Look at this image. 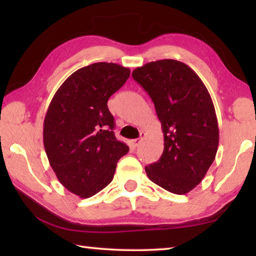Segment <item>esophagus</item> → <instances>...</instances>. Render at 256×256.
Masks as SVG:
<instances>
[{
  "mask_svg": "<svg viewBox=\"0 0 256 256\" xmlns=\"http://www.w3.org/2000/svg\"><path fill=\"white\" fill-rule=\"evenodd\" d=\"M144 136H146V133L144 132H141L140 133V138H134V140H131V141H130V144H131L132 148H136V146L140 144V142L142 141V138H144Z\"/></svg>",
  "mask_w": 256,
  "mask_h": 256,
  "instance_id": "1",
  "label": "esophagus"
}]
</instances>
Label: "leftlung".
Masks as SVG:
<instances>
[{
    "label": "left lung",
    "instance_id": "left-lung-1",
    "mask_svg": "<svg viewBox=\"0 0 256 256\" xmlns=\"http://www.w3.org/2000/svg\"><path fill=\"white\" fill-rule=\"evenodd\" d=\"M154 104L164 151L146 167L150 180L174 194H186L204 178L219 144V128L206 86L186 64L159 60L132 72Z\"/></svg>",
    "mask_w": 256,
    "mask_h": 256
}]
</instances>
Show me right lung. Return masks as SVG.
<instances>
[{"label": "right lung", "instance_id": "1", "mask_svg": "<svg viewBox=\"0 0 256 256\" xmlns=\"http://www.w3.org/2000/svg\"><path fill=\"white\" fill-rule=\"evenodd\" d=\"M130 72L106 62L81 68L63 82L47 110L42 138L50 164L60 184L82 198L105 188L128 152L115 138L107 102Z\"/></svg>", "mask_w": 256, "mask_h": 256}]
</instances>
